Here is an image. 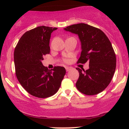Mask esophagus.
<instances>
[{
  "instance_id": "1",
  "label": "esophagus",
  "mask_w": 129,
  "mask_h": 129,
  "mask_svg": "<svg viewBox=\"0 0 129 129\" xmlns=\"http://www.w3.org/2000/svg\"><path fill=\"white\" fill-rule=\"evenodd\" d=\"M65 69H66V70L67 72L69 71V70L71 69V68H69V67H66V68H65Z\"/></svg>"
}]
</instances>
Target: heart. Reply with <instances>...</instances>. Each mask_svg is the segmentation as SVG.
<instances>
[{
  "label": "heart",
  "instance_id": "heart-1",
  "mask_svg": "<svg viewBox=\"0 0 129 129\" xmlns=\"http://www.w3.org/2000/svg\"><path fill=\"white\" fill-rule=\"evenodd\" d=\"M63 61L64 63H68L69 62V60L68 59H63Z\"/></svg>",
  "mask_w": 129,
  "mask_h": 129
}]
</instances>
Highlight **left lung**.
I'll return each instance as SVG.
<instances>
[{"label": "left lung", "mask_w": 129, "mask_h": 129, "mask_svg": "<svg viewBox=\"0 0 129 129\" xmlns=\"http://www.w3.org/2000/svg\"><path fill=\"white\" fill-rule=\"evenodd\" d=\"M79 36L82 52L77 63L89 62V69L76 68L79 77L76 86L86 95H95L103 91L113 77L116 67V54L105 33L85 23L72 24L64 29Z\"/></svg>", "instance_id": "8db88e82"}]
</instances>
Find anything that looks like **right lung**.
Masks as SVG:
<instances>
[{"mask_svg": "<svg viewBox=\"0 0 129 129\" xmlns=\"http://www.w3.org/2000/svg\"><path fill=\"white\" fill-rule=\"evenodd\" d=\"M57 28L41 26L26 31L19 40L14 52L17 79L30 94L47 98L58 91L66 74L64 68L54 66L48 70L42 60L50 53L51 33Z\"/></svg>", "mask_w": 129, "mask_h": 129, "instance_id": "1", "label": "right lung"}]
</instances>
